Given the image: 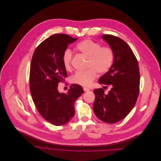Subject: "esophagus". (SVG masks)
I'll return each instance as SVG.
<instances>
[{
  "label": "esophagus",
  "mask_w": 161,
  "mask_h": 161,
  "mask_svg": "<svg viewBox=\"0 0 161 161\" xmlns=\"http://www.w3.org/2000/svg\"><path fill=\"white\" fill-rule=\"evenodd\" d=\"M83 89H84V91H90V89L87 88V87H83Z\"/></svg>",
  "instance_id": "obj_1"
}]
</instances>
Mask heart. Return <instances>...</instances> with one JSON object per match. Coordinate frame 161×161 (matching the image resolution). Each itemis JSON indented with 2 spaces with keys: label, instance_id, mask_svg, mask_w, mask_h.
<instances>
[{
  "label": "heart",
  "instance_id": "obj_1",
  "mask_svg": "<svg viewBox=\"0 0 161 161\" xmlns=\"http://www.w3.org/2000/svg\"><path fill=\"white\" fill-rule=\"evenodd\" d=\"M82 55L87 58V69L84 72H76L71 77L73 84L82 86H89L95 80L98 72L99 74L107 73L113 65L115 58L114 51L112 47L102 46L91 39H84L79 42L75 47ZM73 53L67 49L62 56V62L67 71L72 69Z\"/></svg>",
  "mask_w": 161,
  "mask_h": 161
}]
</instances>
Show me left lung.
Listing matches in <instances>:
<instances>
[{
  "label": "left lung",
  "instance_id": "8db88e82",
  "mask_svg": "<svg viewBox=\"0 0 161 161\" xmlns=\"http://www.w3.org/2000/svg\"><path fill=\"white\" fill-rule=\"evenodd\" d=\"M103 39L115 54L114 63L98 82L103 89L93 91L95 100L93 110L99 119L114 124L125 118L133 108L140 91V70L137 59L131 47L118 37L105 34ZM108 86V93L104 89Z\"/></svg>",
  "mask_w": 161,
  "mask_h": 161
}]
</instances>
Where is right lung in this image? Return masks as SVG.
I'll use <instances>...</instances> for the list:
<instances>
[{
  "instance_id": "add662e5",
  "label": "right lung",
  "mask_w": 161,
  "mask_h": 161,
  "mask_svg": "<svg viewBox=\"0 0 161 161\" xmlns=\"http://www.w3.org/2000/svg\"><path fill=\"white\" fill-rule=\"evenodd\" d=\"M77 40L67 34H54L37 47L32 56L29 77L32 100L40 115L55 125H64L72 119L74 103L84 92L78 84L71 85L67 93L58 90V83L67 77L63 54Z\"/></svg>"
}]
</instances>
